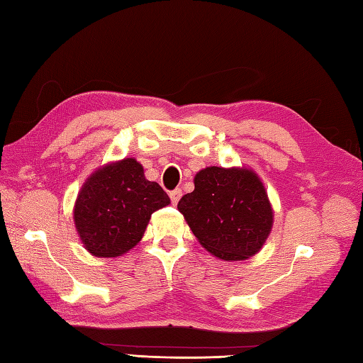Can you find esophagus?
Returning <instances> with one entry per match:
<instances>
[{
  "label": "esophagus",
  "mask_w": 363,
  "mask_h": 363,
  "mask_svg": "<svg viewBox=\"0 0 363 363\" xmlns=\"http://www.w3.org/2000/svg\"><path fill=\"white\" fill-rule=\"evenodd\" d=\"M181 196H182V190H181V189H174V190L169 191V198H172V203H173V204L179 203Z\"/></svg>",
  "instance_id": "34e87169"
}]
</instances>
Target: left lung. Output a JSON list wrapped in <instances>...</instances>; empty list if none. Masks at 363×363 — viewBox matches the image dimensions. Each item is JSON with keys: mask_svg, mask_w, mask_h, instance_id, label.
Masks as SVG:
<instances>
[{"mask_svg": "<svg viewBox=\"0 0 363 363\" xmlns=\"http://www.w3.org/2000/svg\"><path fill=\"white\" fill-rule=\"evenodd\" d=\"M177 209L198 242L223 260L256 254L273 226L264 184L246 168L207 167L195 176V190Z\"/></svg>", "mask_w": 363, "mask_h": 363, "instance_id": "left-lung-1", "label": "left lung"}]
</instances>
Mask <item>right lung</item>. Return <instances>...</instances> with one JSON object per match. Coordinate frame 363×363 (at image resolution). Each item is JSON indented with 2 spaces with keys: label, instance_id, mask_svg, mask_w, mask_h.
Returning a JSON list of instances; mask_svg holds the SVG:
<instances>
[{
  "label": "right lung",
  "instance_id": "1",
  "mask_svg": "<svg viewBox=\"0 0 363 363\" xmlns=\"http://www.w3.org/2000/svg\"><path fill=\"white\" fill-rule=\"evenodd\" d=\"M168 203L165 190L145 179L135 159H123L84 184L74 204V225L89 252L117 257L142 240L151 213Z\"/></svg>",
  "mask_w": 363,
  "mask_h": 363
}]
</instances>
